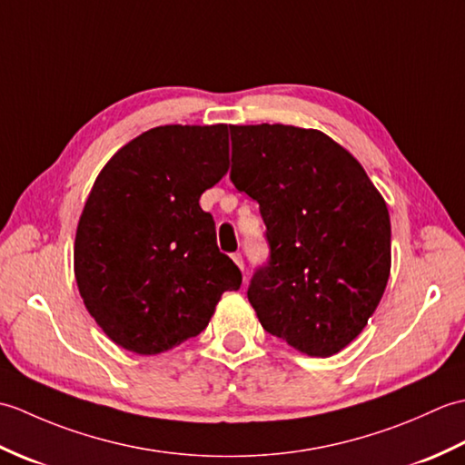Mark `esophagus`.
I'll use <instances>...</instances> for the list:
<instances>
[{"label": "esophagus", "instance_id": "obj_1", "mask_svg": "<svg viewBox=\"0 0 465 465\" xmlns=\"http://www.w3.org/2000/svg\"><path fill=\"white\" fill-rule=\"evenodd\" d=\"M232 260H233L235 265H238V268L243 272V258H242V253H233Z\"/></svg>", "mask_w": 465, "mask_h": 465}]
</instances>
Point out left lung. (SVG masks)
Listing matches in <instances>:
<instances>
[{"label": "left lung", "instance_id": "obj_1", "mask_svg": "<svg viewBox=\"0 0 465 465\" xmlns=\"http://www.w3.org/2000/svg\"><path fill=\"white\" fill-rule=\"evenodd\" d=\"M232 173L260 203L270 260L248 300L263 330L330 358L368 325L388 285V205L355 157L318 130L230 125Z\"/></svg>", "mask_w": 465, "mask_h": 465}]
</instances>
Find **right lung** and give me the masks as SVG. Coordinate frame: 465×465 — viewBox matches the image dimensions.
<instances>
[{"label":"right lung","instance_id":"obj_1","mask_svg":"<svg viewBox=\"0 0 465 465\" xmlns=\"http://www.w3.org/2000/svg\"><path fill=\"white\" fill-rule=\"evenodd\" d=\"M230 165V127L160 125L124 145L97 175L77 223L74 270L107 338L155 355L202 333L242 272L217 250L200 207Z\"/></svg>","mask_w":465,"mask_h":465}]
</instances>
